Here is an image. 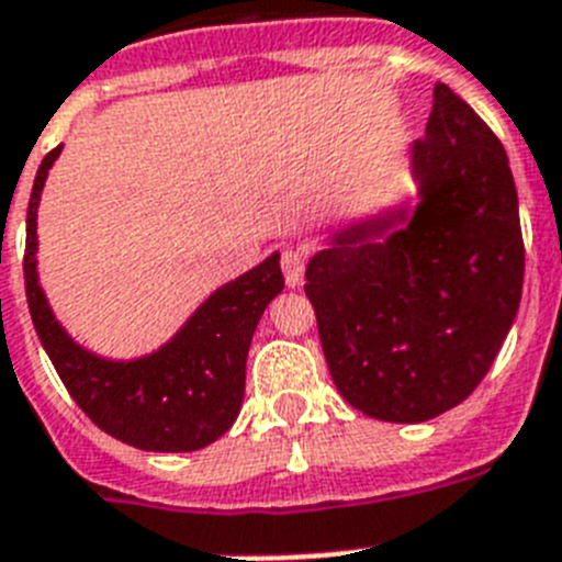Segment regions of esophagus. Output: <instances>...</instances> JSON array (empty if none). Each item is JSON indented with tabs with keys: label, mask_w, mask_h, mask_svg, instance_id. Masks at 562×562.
I'll return each mask as SVG.
<instances>
[{
	"label": "esophagus",
	"mask_w": 562,
	"mask_h": 562,
	"mask_svg": "<svg viewBox=\"0 0 562 562\" xmlns=\"http://www.w3.org/2000/svg\"><path fill=\"white\" fill-rule=\"evenodd\" d=\"M282 274H285L288 288H300L302 277H305V254L302 251H282Z\"/></svg>",
	"instance_id": "34e87169"
}]
</instances>
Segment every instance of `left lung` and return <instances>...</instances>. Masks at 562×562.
Listing matches in <instances>:
<instances>
[{"label":"left lung","mask_w":562,"mask_h":562,"mask_svg":"<svg viewBox=\"0 0 562 562\" xmlns=\"http://www.w3.org/2000/svg\"><path fill=\"white\" fill-rule=\"evenodd\" d=\"M418 206L334 234L305 271L336 390L379 422L436 418L481 384L524 291L504 144L447 85L413 144Z\"/></svg>","instance_id":"obj_1"}]
</instances>
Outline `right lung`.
Listing matches in <instances>:
<instances>
[{"label":"right lung","instance_id":"1","mask_svg":"<svg viewBox=\"0 0 562 562\" xmlns=\"http://www.w3.org/2000/svg\"><path fill=\"white\" fill-rule=\"evenodd\" d=\"M61 146L33 180L24 240V291L36 334L72 402L106 436L149 452H192L226 432L246 393V359L268 302L282 291L280 254L217 288L192 319L155 353L112 362L67 336L53 316L36 271V209Z\"/></svg>","mask_w":562,"mask_h":562}]
</instances>
